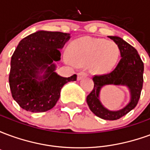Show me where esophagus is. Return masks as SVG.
Returning <instances> with one entry per match:
<instances>
[{
	"instance_id": "1",
	"label": "esophagus",
	"mask_w": 150,
	"mask_h": 150,
	"mask_svg": "<svg viewBox=\"0 0 150 150\" xmlns=\"http://www.w3.org/2000/svg\"><path fill=\"white\" fill-rule=\"evenodd\" d=\"M87 76H88L87 72L82 71L78 73V77H77V79H78V80H79V79H82L83 78H85V77H87Z\"/></svg>"
}]
</instances>
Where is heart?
<instances>
[{"label": "heart", "mask_w": 150, "mask_h": 150, "mask_svg": "<svg viewBox=\"0 0 150 150\" xmlns=\"http://www.w3.org/2000/svg\"><path fill=\"white\" fill-rule=\"evenodd\" d=\"M69 61L75 65L89 63L96 74L110 71L118 61L120 50L113 41L85 37L72 42L67 50Z\"/></svg>", "instance_id": "1"}]
</instances>
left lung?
<instances>
[{"label":"left lung","instance_id":"8db88e82","mask_svg":"<svg viewBox=\"0 0 150 150\" xmlns=\"http://www.w3.org/2000/svg\"><path fill=\"white\" fill-rule=\"evenodd\" d=\"M118 46L121 59L112 71L100 75H94V88L87 96V103L96 116L107 120L120 119L137 106L143 86L144 63L137 50L120 37L108 36ZM123 85L129 88L130 102L122 110L110 111L103 107L98 96L101 88L105 85Z\"/></svg>","mask_w":150,"mask_h":150}]
</instances>
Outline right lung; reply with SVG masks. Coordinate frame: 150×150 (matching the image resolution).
Returning a JSON list of instances; mask_svg holds the SVG:
<instances>
[{
  "mask_svg": "<svg viewBox=\"0 0 150 150\" xmlns=\"http://www.w3.org/2000/svg\"><path fill=\"white\" fill-rule=\"evenodd\" d=\"M70 38L67 33L40 30L19 42L12 55L8 82L12 96L21 108L31 112L51 109L63 85L76 80V75H58L53 63L60 60L59 50Z\"/></svg>",
  "mask_w": 150,
  "mask_h": 150,
  "instance_id": "right-lung-1",
  "label": "right lung"
}]
</instances>
